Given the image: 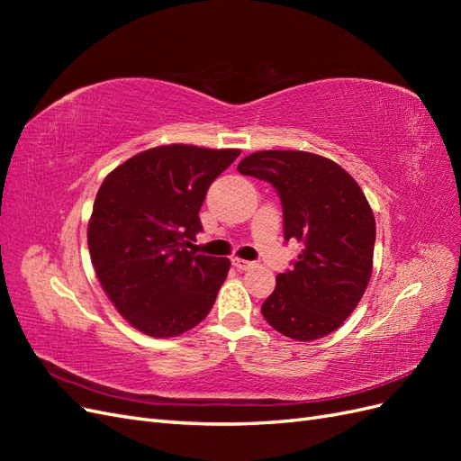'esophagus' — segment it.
<instances>
[{"label": "esophagus", "instance_id": "esophagus-1", "mask_svg": "<svg viewBox=\"0 0 461 461\" xmlns=\"http://www.w3.org/2000/svg\"><path fill=\"white\" fill-rule=\"evenodd\" d=\"M232 265H234L236 269L246 271V269H249V267H254V261H246V259H242V258H232Z\"/></svg>", "mask_w": 461, "mask_h": 461}]
</instances>
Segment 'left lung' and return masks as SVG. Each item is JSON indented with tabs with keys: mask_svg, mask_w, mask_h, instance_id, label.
<instances>
[{
	"mask_svg": "<svg viewBox=\"0 0 461 461\" xmlns=\"http://www.w3.org/2000/svg\"><path fill=\"white\" fill-rule=\"evenodd\" d=\"M239 173L276 188L285 240L303 248L263 302L265 321L292 340L327 337L350 317L371 278L376 229L364 190L339 163L300 149L249 153Z\"/></svg>",
	"mask_w": 461,
	"mask_h": 461,
	"instance_id": "8db88e82",
	"label": "left lung"
}]
</instances>
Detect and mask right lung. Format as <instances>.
Listing matches in <instances>:
<instances>
[{
	"mask_svg": "<svg viewBox=\"0 0 461 461\" xmlns=\"http://www.w3.org/2000/svg\"><path fill=\"white\" fill-rule=\"evenodd\" d=\"M240 149L169 144L136 153L97 190L88 221L94 271L115 310L153 339L178 337L213 308L227 258L194 256L209 185Z\"/></svg>",
	"mask_w": 461,
	"mask_h": 461,
	"instance_id": "add662e5",
	"label": "right lung"
}]
</instances>
